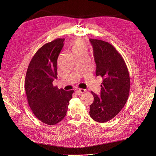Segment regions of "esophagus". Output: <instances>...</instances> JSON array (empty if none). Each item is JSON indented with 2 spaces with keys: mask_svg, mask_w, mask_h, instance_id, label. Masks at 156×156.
Segmentation results:
<instances>
[{
  "mask_svg": "<svg viewBox=\"0 0 156 156\" xmlns=\"http://www.w3.org/2000/svg\"><path fill=\"white\" fill-rule=\"evenodd\" d=\"M78 91L80 93H84L85 92H86V90H84V89H79Z\"/></svg>",
  "mask_w": 156,
  "mask_h": 156,
  "instance_id": "34e87169",
  "label": "esophagus"
}]
</instances>
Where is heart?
Returning <instances> with one entry per match:
<instances>
[{
    "label": "heart",
    "instance_id": "heart-1",
    "mask_svg": "<svg viewBox=\"0 0 156 156\" xmlns=\"http://www.w3.org/2000/svg\"><path fill=\"white\" fill-rule=\"evenodd\" d=\"M87 45L83 41H76L73 42L72 45V51L74 55L86 53L87 52Z\"/></svg>",
    "mask_w": 156,
    "mask_h": 156
}]
</instances>
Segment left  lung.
<instances>
[{
	"mask_svg": "<svg viewBox=\"0 0 156 156\" xmlns=\"http://www.w3.org/2000/svg\"><path fill=\"white\" fill-rule=\"evenodd\" d=\"M90 41L96 64V75L103 79L101 96L91 91L94 101L90 105V115L94 120L104 123L115 117L126 104L129 75L124 59L112 44L96 39Z\"/></svg>",
	"mask_w": 156,
	"mask_h": 156,
	"instance_id": "left-lung-1",
	"label": "left lung"
}]
</instances>
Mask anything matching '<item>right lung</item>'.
<instances>
[{
	"instance_id": "add662e5",
	"label": "right lung",
	"mask_w": 156,
	"mask_h": 156,
	"mask_svg": "<svg viewBox=\"0 0 156 156\" xmlns=\"http://www.w3.org/2000/svg\"><path fill=\"white\" fill-rule=\"evenodd\" d=\"M64 41V38H57L39 48L26 74L25 89L28 104L36 117L49 125L63 119L74 93L59 90L52 84L57 78V58Z\"/></svg>"
}]
</instances>
